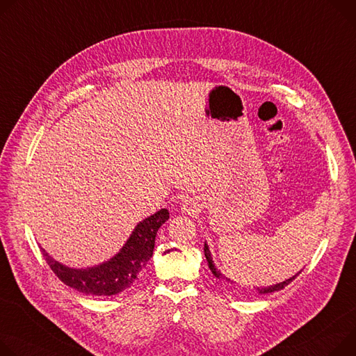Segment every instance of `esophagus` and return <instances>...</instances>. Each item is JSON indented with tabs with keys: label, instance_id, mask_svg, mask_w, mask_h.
Returning a JSON list of instances; mask_svg holds the SVG:
<instances>
[{
	"label": "esophagus",
	"instance_id": "esophagus-1",
	"mask_svg": "<svg viewBox=\"0 0 356 356\" xmlns=\"http://www.w3.org/2000/svg\"><path fill=\"white\" fill-rule=\"evenodd\" d=\"M200 204L196 202V200H186L181 206V210L183 213H187V214H195L200 210Z\"/></svg>",
	"mask_w": 356,
	"mask_h": 356
}]
</instances>
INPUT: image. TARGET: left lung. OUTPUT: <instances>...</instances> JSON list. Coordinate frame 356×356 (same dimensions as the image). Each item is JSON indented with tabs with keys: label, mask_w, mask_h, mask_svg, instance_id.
<instances>
[{
	"label": "left lung",
	"mask_w": 356,
	"mask_h": 356,
	"mask_svg": "<svg viewBox=\"0 0 356 356\" xmlns=\"http://www.w3.org/2000/svg\"><path fill=\"white\" fill-rule=\"evenodd\" d=\"M204 255H206V260H207V263H209V268H210V271L213 273V275H214L216 278H218V280H225V281L230 282V284H234V281H232L230 278H227L225 275H222V274L220 273V270H217V268H216L214 261H213V257H211V252H210V248H209L207 243H204ZM301 271H302V270H301ZM301 271H300V273H301ZM300 273H297V274H296V275H293V277H289L288 280H285V281H282V282H278V284H274V285H270V286H263V288L257 286V288H255V291H258V294H271V293H275V291L282 289V288H284V286H286L291 281L296 280V278H297V275H298Z\"/></svg>",
	"instance_id": "1"
}]
</instances>
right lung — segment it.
Instances as JSON below:
<instances>
[{
    "label": "right lung",
    "instance_id": "right-lung-1",
    "mask_svg": "<svg viewBox=\"0 0 356 356\" xmlns=\"http://www.w3.org/2000/svg\"><path fill=\"white\" fill-rule=\"evenodd\" d=\"M169 220V210L161 209L138 222L131 237L108 261L88 268H72L56 261L42 247V255L56 277L86 296H115L131 286L153 255L160 225Z\"/></svg>",
    "mask_w": 356,
    "mask_h": 356
}]
</instances>
